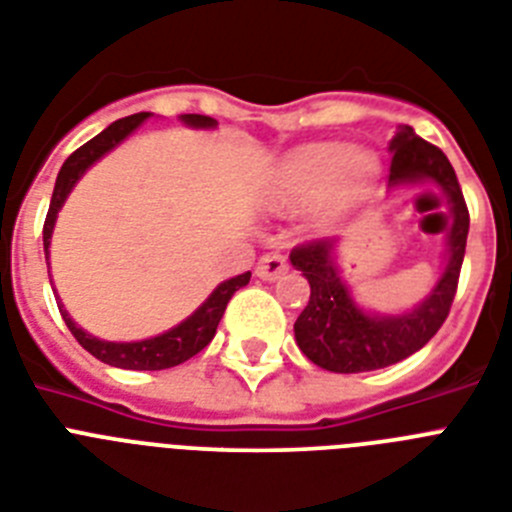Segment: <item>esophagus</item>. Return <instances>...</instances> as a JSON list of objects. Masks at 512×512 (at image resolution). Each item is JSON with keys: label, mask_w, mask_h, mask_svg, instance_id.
<instances>
[{"label": "esophagus", "mask_w": 512, "mask_h": 512, "mask_svg": "<svg viewBox=\"0 0 512 512\" xmlns=\"http://www.w3.org/2000/svg\"><path fill=\"white\" fill-rule=\"evenodd\" d=\"M287 272V261L285 256H280V253H266V256H261L259 264H256V277H261V280H277V277H282V274Z\"/></svg>", "instance_id": "34e87169"}]
</instances>
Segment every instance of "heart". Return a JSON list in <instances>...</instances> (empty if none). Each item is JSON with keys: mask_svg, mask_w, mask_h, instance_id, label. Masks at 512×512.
Wrapping results in <instances>:
<instances>
[{"mask_svg": "<svg viewBox=\"0 0 512 512\" xmlns=\"http://www.w3.org/2000/svg\"><path fill=\"white\" fill-rule=\"evenodd\" d=\"M377 170V159L366 151L350 154L340 143L306 146L287 156L272 172L264 198L266 204L280 209H295L316 201V217L329 222L356 204Z\"/></svg>", "mask_w": 512, "mask_h": 512, "instance_id": "heart-1", "label": "heart"}]
</instances>
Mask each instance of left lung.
Returning a JSON list of instances; mask_svg holds the SVG:
<instances>
[{"instance_id":"left-lung-1","label":"left lung","mask_w":512,"mask_h":512,"mask_svg":"<svg viewBox=\"0 0 512 512\" xmlns=\"http://www.w3.org/2000/svg\"><path fill=\"white\" fill-rule=\"evenodd\" d=\"M390 151V185L437 183L447 193L453 214V222L445 227L447 266L432 295L411 314L371 316L353 303L348 287L337 274L332 261L335 240H308L295 246L290 251V261L311 285L308 306L295 322V342L308 361L335 374L384 369L413 356L445 324L458 290L471 219L453 164L434 143L418 138L413 128L400 130L392 138Z\"/></svg>"}]
</instances>
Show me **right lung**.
<instances>
[{
	"mask_svg": "<svg viewBox=\"0 0 512 512\" xmlns=\"http://www.w3.org/2000/svg\"><path fill=\"white\" fill-rule=\"evenodd\" d=\"M149 117V112H138L130 114V117H122V120L112 122L107 130H101L96 138H91L88 143H83L78 151L67 156L65 164H62V170L57 175V183H54V193H52V204H49V211H46V222H44V251L46 259H49V243H52V230L54 222H57V211L62 209L65 204L67 193L73 190V185L78 183L80 175L96 162L101 156L112 151L114 146L120 141H125L130 133H133L143 120ZM183 122L193 125V128H214L217 120H211V117H204V114H183ZM251 280V272H243L238 277H232V280L222 282V285L214 290V293L206 298V303L201 308H196L193 314L185 319L183 324H177L175 329L170 332H164L159 337H151V340H141V342H104L99 337L86 335L78 324L67 316V311L59 306V314L65 319L67 329L73 332L75 340L83 345V348L96 356L99 361L109 363V366H117V369H135V371H159V369H172L177 363L188 361L196 353L209 345L217 335V324L225 314L227 303L235 295V290H240L243 285H248Z\"/></svg>",
	"mask_w": 512,
	"mask_h": 512,
	"instance_id": "obj_1",
	"label": "right lung"
}]
</instances>
